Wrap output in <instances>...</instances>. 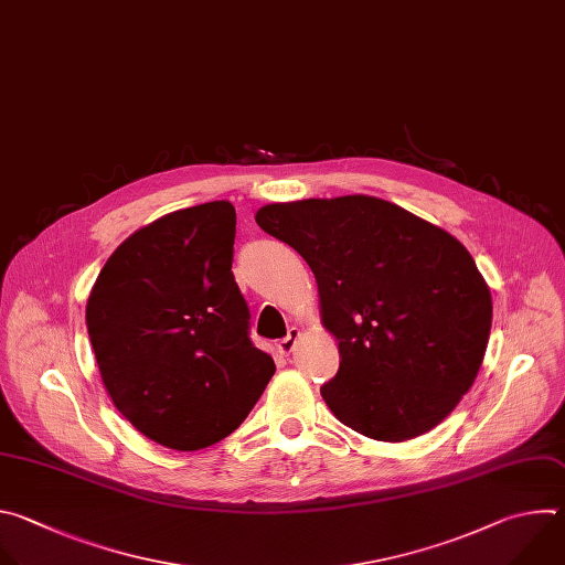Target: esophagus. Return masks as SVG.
<instances>
[{
	"instance_id": "1",
	"label": "esophagus",
	"mask_w": 565,
	"mask_h": 565,
	"mask_svg": "<svg viewBox=\"0 0 565 565\" xmlns=\"http://www.w3.org/2000/svg\"><path fill=\"white\" fill-rule=\"evenodd\" d=\"M298 335H300V329L298 327H291L289 329V333L282 338V341H278V345H276V350L282 354V356H287V354H291V350L296 348V341H298Z\"/></svg>"
}]
</instances>
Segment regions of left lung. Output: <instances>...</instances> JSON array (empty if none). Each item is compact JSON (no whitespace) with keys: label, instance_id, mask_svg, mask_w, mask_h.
I'll use <instances>...</instances> for the list:
<instances>
[{"label":"left lung","instance_id":"1","mask_svg":"<svg viewBox=\"0 0 565 565\" xmlns=\"http://www.w3.org/2000/svg\"><path fill=\"white\" fill-rule=\"evenodd\" d=\"M256 222L316 276L341 352L320 387L338 420L401 443L459 405L486 356L492 296L455 236L372 195L276 202Z\"/></svg>","mask_w":565,"mask_h":565}]
</instances>
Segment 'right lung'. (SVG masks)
Returning <instances> with one entry per match:
<instances>
[{
	"mask_svg": "<svg viewBox=\"0 0 565 565\" xmlns=\"http://www.w3.org/2000/svg\"><path fill=\"white\" fill-rule=\"evenodd\" d=\"M227 200L162 215L102 267L86 327L102 383L151 440L191 452L230 436L276 365L249 338Z\"/></svg>",
	"mask_w": 565,
	"mask_h": 565,
	"instance_id": "1",
	"label": "right lung"
}]
</instances>
